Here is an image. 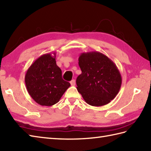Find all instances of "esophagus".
<instances>
[{
    "label": "esophagus",
    "instance_id": "1",
    "mask_svg": "<svg viewBox=\"0 0 151 151\" xmlns=\"http://www.w3.org/2000/svg\"><path fill=\"white\" fill-rule=\"evenodd\" d=\"M70 84H71L72 86H75V84H76V81H75V80H72V81H70Z\"/></svg>",
    "mask_w": 151,
    "mask_h": 151
}]
</instances>
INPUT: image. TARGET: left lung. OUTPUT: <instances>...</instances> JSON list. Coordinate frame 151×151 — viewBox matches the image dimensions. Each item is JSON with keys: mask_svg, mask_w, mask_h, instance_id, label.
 Masks as SVG:
<instances>
[{"mask_svg": "<svg viewBox=\"0 0 151 151\" xmlns=\"http://www.w3.org/2000/svg\"><path fill=\"white\" fill-rule=\"evenodd\" d=\"M82 73L76 78L77 90L88 104H108L119 92L122 76L116 65L99 52L82 53L78 58Z\"/></svg>", "mask_w": 151, "mask_h": 151, "instance_id": "left-lung-1", "label": "left lung"}]
</instances>
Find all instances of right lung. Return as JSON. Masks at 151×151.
Returning <instances> with one entry per match:
<instances>
[{
	"label": "right lung",
	"mask_w": 151,
	"mask_h": 151,
	"mask_svg": "<svg viewBox=\"0 0 151 151\" xmlns=\"http://www.w3.org/2000/svg\"><path fill=\"white\" fill-rule=\"evenodd\" d=\"M37 58L25 74V82L29 95L38 104L52 106L57 103L70 86L62 78L61 70L55 61V53Z\"/></svg>",
	"instance_id": "1"
}]
</instances>
